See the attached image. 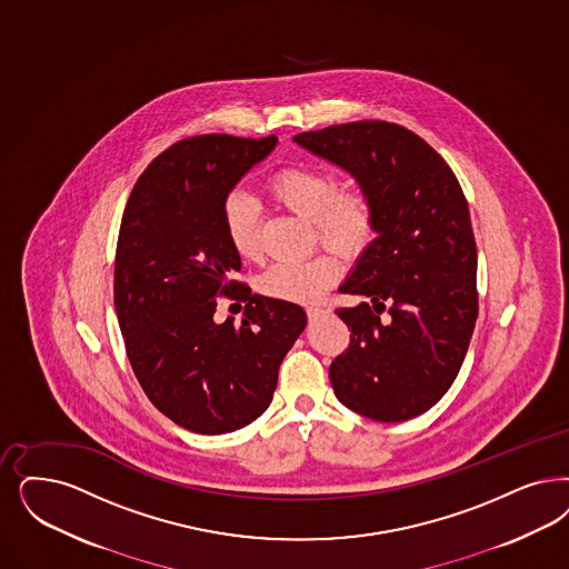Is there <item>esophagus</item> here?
Returning a JSON list of instances; mask_svg holds the SVG:
<instances>
[{"label":"esophagus","instance_id":"1","mask_svg":"<svg viewBox=\"0 0 569 569\" xmlns=\"http://www.w3.org/2000/svg\"><path fill=\"white\" fill-rule=\"evenodd\" d=\"M323 313V309L321 307H307V315L315 319V317H319V315Z\"/></svg>","mask_w":569,"mask_h":569}]
</instances>
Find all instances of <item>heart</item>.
I'll return each mask as SVG.
<instances>
[{
    "label": "heart",
    "mask_w": 569,
    "mask_h": 569,
    "mask_svg": "<svg viewBox=\"0 0 569 569\" xmlns=\"http://www.w3.org/2000/svg\"><path fill=\"white\" fill-rule=\"evenodd\" d=\"M269 196L286 210L313 222L317 239L340 254L363 252L376 233V203L361 182L340 184L332 170L313 163H295L271 177ZM222 231L239 258L260 254V214L254 201L231 191L220 208ZM345 267L333 252H319L298 262H277L260 277L267 296L290 302H315L342 277Z\"/></svg>",
    "instance_id": "1"
}]
</instances>
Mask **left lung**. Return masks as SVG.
I'll use <instances>...</instances> for the list:
<instances>
[{
    "label": "left lung",
    "instance_id": "left-lung-1",
    "mask_svg": "<svg viewBox=\"0 0 569 569\" xmlns=\"http://www.w3.org/2000/svg\"><path fill=\"white\" fill-rule=\"evenodd\" d=\"M295 140L349 170L378 214V237L340 286L368 300L336 309L351 342L330 366L333 392L378 422L410 420L450 389L479 313L467 197L446 159L399 123L363 119Z\"/></svg>",
    "mask_w": 569,
    "mask_h": 569
}]
</instances>
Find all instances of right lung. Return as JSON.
Returning <instances> with one entry per match:
<instances>
[{
  "mask_svg": "<svg viewBox=\"0 0 569 569\" xmlns=\"http://www.w3.org/2000/svg\"><path fill=\"white\" fill-rule=\"evenodd\" d=\"M274 142L182 138L140 174L121 216L113 300L126 353L151 403L187 431H237L264 412L307 326L300 305L236 279L241 260L220 220L224 197ZM222 295L247 302L239 327L214 323Z\"/></svg>",
  "mask_w": 569,
  "mask_h": 569,
  "instance_id": "right-lung-1",
  "label": "right lung"
}]
</instances>
